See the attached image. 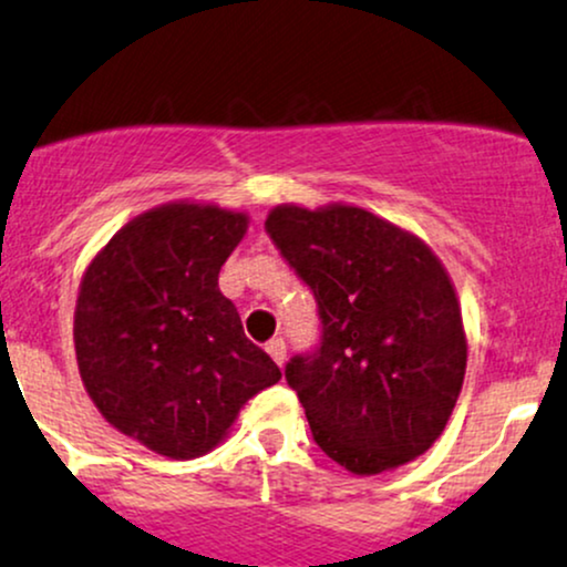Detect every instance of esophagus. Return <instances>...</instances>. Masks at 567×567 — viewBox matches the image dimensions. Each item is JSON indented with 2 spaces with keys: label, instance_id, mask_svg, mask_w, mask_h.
Here are the masks:
<instances>
[{
  "label": "esophagus",
  "instance_id": "obj_1",
  "mask_svg": "<svg viewBox=\"0 0 567 567\" xmlns=\"http://www.w3.org/2000/svg\"><path fill=\"white\" fill-rule=\"evenodd\" d=\"M266 351H269V357H271V360H275L277 365L282 368L285 357H288V347H285V341H282V338H271V341L266 343Z\"/></svg>",
  "mask_w": 567,
  "mask_h": 567
}]
</instances>
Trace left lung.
I'll return each instance as SVG.
<instances>
[{
  "instance_id": "1",
  "label": "left lung",
  "mask_w": 567,
  "mask_h": 567,
  "mask_svg": "<svg viewBox=\"0 0 567 567\" xmlns=\"http://www.w3.org/2000/svg\"><path fill=\"white\" fill-rule=\"evenodd\" d=\"M266 231L320 306V347L285 368L317 445L351 474L419 458L445 429L466 373L445 266L415 234L341 202L277 205Z\"/></svg>"
}]
</instances>
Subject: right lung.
Here are the masks:
<instances>
[{
    "mask_svg": "<svg viewBox=\"0 0 567 567\" xmlns=\"http://www.w3.org/2000/svg\"><path fill=\"white\" fill-rule=\"evenodd\" d=\"M247 224V213L167 202L127 220L84 269L74 309L84 389L109 424L167 458L210 453L239 408L282 379L218 290Z\"/></svg>",
    "mask_w": 567,
    "mask_h": 567,
    "instance_id": "1",
    "label": "right lung"
}]
</instances>
